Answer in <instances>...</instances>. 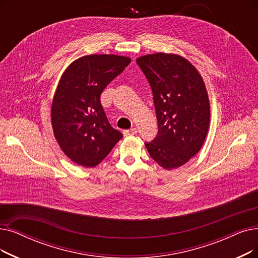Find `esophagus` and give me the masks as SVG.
<instances>
[{
  "label": "esophagus",
  "mask_w": 258,
  "mask_h": 258,
  "mask_svg": "<svg viewBox=\"0 0 258 258\" xmlns=\"http://www.w3.org/2000/svg\"><path fill=\"white\" fill-rule=\"evenodd\" d=\"M137 133V130L135 127H133L131 130H125L123 131V135L124 136H130V135H135V134Z\"/></svg>",
  "instance_id": "obj_1"
}]
</instances>
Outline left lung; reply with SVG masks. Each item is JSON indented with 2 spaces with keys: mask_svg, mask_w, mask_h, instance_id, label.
I'll return each instance as SVG.
<instances>
[{
  "mask_svg": "<svg viewBox=\"0 0 258 258\" xmlns=\"http://www.w3.org/2000/svg\"><path fill=\"white\" fill-rule=\"evenodd\" d=\"M136 62L151 85L158 121V134L145 147L163 169H177L200 151L207 137L210 102L205 82L181 55L157 52Z\"/></svg>",
  "mask_w": 258,
  "mask_h": 258,
  "instance_id": "obj_1",
  "label": "left lung"
}]
</instances>
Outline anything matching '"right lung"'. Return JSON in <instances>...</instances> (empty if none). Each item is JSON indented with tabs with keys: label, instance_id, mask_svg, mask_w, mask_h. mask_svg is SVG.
I'll return each instance as SVG.
<instances>
[{
	"label": "right lung",
	"instance_id": "right-lung-1",
	"mask_svg": "<svg viewBox=\"0 0 258 258\" xmlns=\"http://www.w3.org/2000/svg\"><path fill=\"white\" fill-rule=\"evenodd\" d=\"M131 63L116 54H89L63 73L52 100L51 124L61 150L75 163L94 167L123 137L100 101L104 88Z\"/></svg>",
	"mask_w": 258,
	"mask_h": 258
}]
</instances>
